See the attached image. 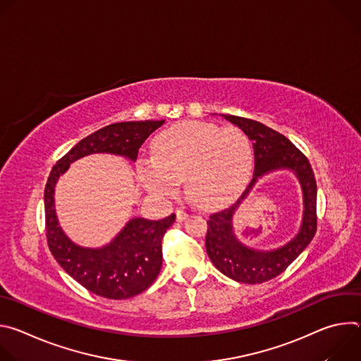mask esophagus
Wrapping results in <instances>:
<instances>
[{
  "label": "esophagus",
  "mask_w": 361,
  "mask_h": 361,
  "mask_svg": "<svg viewBox=\"0 0 361 361\" xmlns=\"http://www.w3.org/2000/svg\"><path fill=\"white\" fill-rule=\"evenodd\" d=\"M176 216H177V221H184L188 217V213L184 210H177Z\"/></svg>",
  "instance_id": "34e87169"
}]
</instances>
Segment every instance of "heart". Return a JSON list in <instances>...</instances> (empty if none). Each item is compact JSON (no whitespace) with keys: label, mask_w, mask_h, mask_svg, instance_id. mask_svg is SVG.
<instances>
[{"label":"heart","mask_w":361,"mask_h":361,"mask_svg":"<svg viewBox=\"0 0 361 361\" xmlns=\"http://www.w3.org/2000/svg\"><path fill=\"white\" fill-rule=\"evenodd\" d=\"M151 156L137 164L145 190L170 197L185 178L188 197L201 209L234 200L254 161L251 142L240 128L204 121H183L161 131L151 142Z\"/></svg>","instance_id":"obj_1"}]
</instances>
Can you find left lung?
I'll return each mask as SVG.
<instances>
[{"label": "left lung", "instance_id": "1", "mask_svg": "<svg viewBox=\"0 0 361 361\" xmlns=\"http://www.w3.org/2000/svg\"><path fill=\"white\" fill-rule=\"evenodd\" d=\"M223 117L252 141L254 176L235 204L210 216L205 250L224 276L238 283L260 284L281 274L313 240L317 230V184L307 157L287 137L250 118L227 114ZM276 169H291L299 178L303 190V221L299 233L287 245L270 252L254 250L235 237L232 216L258 178Z\"/></svg>", "mask_w": 361, "mask_h": 361}]
</instances>
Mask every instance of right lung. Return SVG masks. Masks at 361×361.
<instances>
[{"label":"right lung","mask_w":361,"mask_h":361,"mask_svg":"<svg viewBox=\"0 0 361 361\" xmlns=\"http://www.w3.org/2000/svg\"><path fill=\"white\" fill-rule=\"evenodd\" d=\"M164 124L160 121H126L110 124L75 144L49 173L44 191L45 230L51 254L77 283L88 291L124 300L147 290L157 279L161 264V240L176 221V214L151 221L130 220L117 237L104 247L88 248L73 243L63 231L54 207V188L70 164L95 152H109L137 160L147 137Z\"/></svg>","instance_id":"1"}]
</instances>
